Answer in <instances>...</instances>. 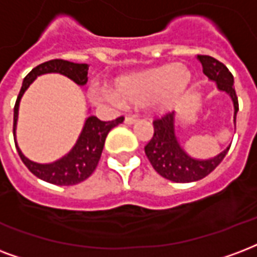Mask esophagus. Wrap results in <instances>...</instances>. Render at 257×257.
Masks as SVG:
<instances>
[{
	"mask_svg": "<svg viewBox=\"0 0 257 257\" xmlns=\"http://www.w3.org/2000/svg\"><path fill=\"white\" fill-rule=\"evenodd\" d=\"M135 122H138V117H134V115H126V117H125V123L134 125Z\"/></svg>",
	"mask_w": 257,
	"mask_h": 257,
	"instance_id": "esophagus-1",
	"label": "esophagus"
}]
</instances>
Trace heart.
Here are the masks:
<instances>
[{"label":"heart","mask_w":257,"mask_h":257,"mask_svg":"<svg viewBox=\"0 0 257 257\" xmlns=\"http://www.w3.org/2000/svg\"><path fill=\"white\" fill-rule=\"evenodd\" d=\"M192 83V72L185 64H165L115 77L110 88H95V99L113 104L148 106L155 111H169L187 94Z\"/></svg>","instance_id":"heart-1"}]
</instances>
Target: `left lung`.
Segmentation results:
<instances>
[{
  "label": "left lung",
  "mask_w": 257,
  "mask_h": 257,
  "mask_svg": "<svg viewBox=\"0 0 257 257\" xmlns=\"http://www.w3.org/2000/svg\"><path fill=\"white\" fill-rule=\"evenodd\" d=\"M207 79L215 83L216 90L229 95L233 103V122L238 111V99L234 90V77L222 62L210 56H197ZM154 136L146 146V155L153 167L166 180L174 182H193L208 176L226 157L230 146L215 157L195 158L185 151L177 135V113H170L162 119L154 121Z\"/></svg>",
  "instance_id": "1"
}]
</instances>
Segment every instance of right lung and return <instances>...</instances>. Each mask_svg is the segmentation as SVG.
<instances>
[{"mask_svg":"<svg viewBox=\"0 0 257 257\" xmlns=\"http://www.w3.org/2000/svg\"><path fill=\"white\" fill-rule=\"evenodd\" d=\"M47 73H58L66 76L68 79L77 85H85L88 77V65L87 64H76L65 60H51L43 62L41 65L28 73L23 80L22 90L19 92L16 104L13 109V136L16 143L17 153L22 158L23 163L28 167V170L35 174L43 181L50 182L54 185H75L84 181L85 178L92 174L98 165L103 151L104 140L110 131L123 121L122 117H118L114 121H100L95 115H88L84 121L79 138L73 147L69 151L50 163H38L27 158L19 147L16 139L17 119H19V107L24 92L30 88V85L39 76Z\"/></svg>","mask_w":257,"mask_h":257,"instance_id":"1","label":"right lung"}]
</instances>
